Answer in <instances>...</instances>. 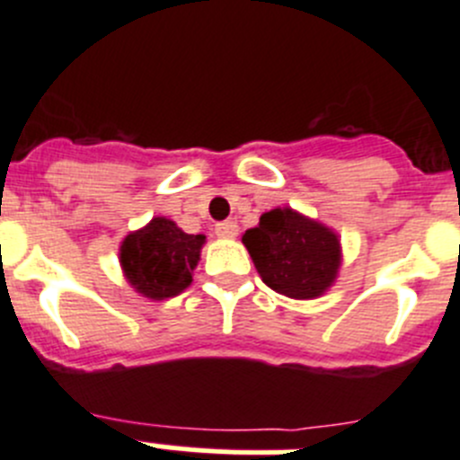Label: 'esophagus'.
<instances>
[{
	"mask_svg": "<svg viewBox=\"0 0 460 460\" xmlns=\"http://www.w3.org/2000/svg\"><path fill=\"white\" fill-rule=\"evenodd\" d=\"M235 234H238V225L234 220H225L216 225L217 238H235Z\"/></svg>",
	"mask_w": 460,
	"mask_h": 460,
	"instance_id": "esophagus-1",
	"label": "esophagus"
}]
</instances>
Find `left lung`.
<instances>
[{
  "label": "left lung",
  "instance_id": "left-lung-1",
  "mask_svg": "<svg viewBox=\"0 0 460 460\" xmlns=\"http://www.w3.org/2000/svg\"><path fill=\"white\" fill-rule=\"evenodd\" d=\"M243 244L265 286L293 299H315L333 286L341 270V238L322 222L283 206L263 213Z\"/></svg>",
  "mask_w": 460,
  "mask_h": 460
}]
</instances>
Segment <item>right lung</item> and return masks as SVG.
I'll return each mask as SVG.
<instances>
[{
	"label": "right lung",
	"mask_w": 460,
	"mask_h": 460,
	"mask_svg": "<svg viewBox=\"0 0 460 460\" xmlns=\"http://www.w3.org/2000/svg\"><path fill=\"white\" fill-rule=\"evenodd\" d=\"M206 235L186 234L167 217H154L119 244V265L131 288L147 299H167L192 283Z\"/></svg>",
	"instance_id": "obj_1"
}]
</instances>
